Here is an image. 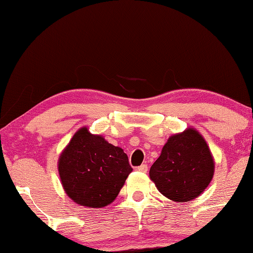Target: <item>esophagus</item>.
<instances>
[{
    "label": "esophagus",
    "instance_id": "obj_1",
    "mask_svg": "<svg viewBox=\"0 0 253 253\" xmlns=\"http://www.w3.org/2000/svg\"><path fill=\"white\" fill-rule=\"evenodd\" d=\"M137 169H138V170H139V171H141V172H146L148 167H147V165H141V166H139V167H138Z\"/></svg>",
    "mask_w": 253,
    "mask_h": 253
}]
</instances>
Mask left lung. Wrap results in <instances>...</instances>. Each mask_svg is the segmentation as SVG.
Wrapping results in <instances>:
<instances>
[{"label": "left lung", "instance_id": "left-lung-1", "mask_svg": "<svg viewBox=\"0 0 253 253\" xmlns=\"http://www.w3.org/2000/svg\"><path fill=\"white\" fill-rule=\"evenodd\" d=\"M214 159L206 140L195 127L168 138L152 165L150 178L172 202L185 203L205 191L214 175Z\"/></svg>", "mask_w": 253, "mask_h": 253}]
</instances>
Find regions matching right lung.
Masks as SVG:
<instances>
[{
  "instance_id": "right-lung-1",
  "label": "right lung",
  "mask_w": 253,
  "mask_h": 253,
  "mask_svg": "<svg viewBox=\"0 0 253 253\" xmlns=\"http://www.w3.org/2000/svg\"><path fill=\"white\" fill-rule=\"evenodd\" d=\"M65 193L79 206L102 209L116 199L132 168L124 151L87 126L76 132L58 158Z\"/></svg>"
}]
</instances>
